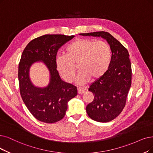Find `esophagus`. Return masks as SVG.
<instances>
[{
  "label": "esophagus",
  "mask_w": 153,
  "mask_h": 153,
  "mask_svg": "<svg viewBox=\"0 0 153 153\" xmlns=\"http://www.w3.org/2000/svg\"><path fill=\"white\" fill-rule=\"evenodd\" d=\"M85 92V89L83 88H78V94H82Z\"/></svg>",
  "instance_id": "obj_1"
}]
</instances>
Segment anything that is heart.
I'll return each mask as SVG.
<instances>
[{"label": "heart", "mask_w": 153, "mask_h": 153, "mask_svg": "<svg viewBox=\"0 0 153 153\" xmlns=\"http://www.w3.org/2000/svg\"><path fill=\"white\" fill-rule=\"evenodd\" d=\"M65 55L56 58L58 71L64 80L71 82L75 77L78 66L80 72L76 78L80 85L99 80L105 75L111 64L112 53L105 41L78 38L67 46Z\"/></svg>", "instance_id": "heart-1"}]
</instances>
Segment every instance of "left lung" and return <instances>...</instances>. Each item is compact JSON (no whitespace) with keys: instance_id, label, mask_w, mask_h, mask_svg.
Wrapping results in <instances>:
<instances>
[{"instance_id":"1","label":"left lung","mask_w":153,"mask_h":153,"mask_svg":"<svg viewBox=\"0 0 153 153\" xmlns=\"http://www.w3.org/2000/svg\"><path fill=\"white\" fill-rule=\"evenodd\" d=\"M83 36L100 37L107 41L111 49L112 58L105 75L90 85L88 90L94 100L86 107L89 117L100 123L111 121L124 108L131 85V65L127 49L111 34L99 31L81 33Z\"/></svg>"}]
</instances>
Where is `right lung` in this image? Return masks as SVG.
<instances>
[{
    "label": "right lung",
    "instance_id": "1",
    "mask_svg": "<svg viewBox=\"0 0 153 153\" xmlns=\"http://www.w3.org/2000/svg\"><path fill=\"white\" fill-rule=\"evenodd\" d=\"M74 36L46 34L29 42L24 49L18 69L20 93L29 112L39 121L54 123L66 114L68 102L77 95V88L60 78L56 66L58 50ZM42 62L50 72V82L43 88L36 86L30 78L31 66Z\"/></svg>",
    "mask_w": 153,
    "mask_h": 153
}]
</instances>
